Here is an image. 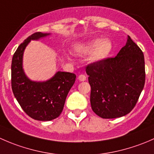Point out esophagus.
Here are the masks:
<instances>
[{"label":"esophagus","instance_id":"obj_1","mask_svg":"<svg viewBox=\"0 0 154 154\" xmlns=\"http://www.w3.org/2000/svg\"><path fill=\"white\" fill-rule=\"evenodd\" d=\"M78 80L80 81H85L86 80V77L84 75V74H80V75L78 76Z\"/></svg>","mask_w":154,"mask_h":154}]
</instances>
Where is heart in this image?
I'll list each match as a JSON object with an SVG mask.
<instances>
[{
    "instance_id": "heart-1",
    "label": "heart",
    "mask_w": 154,
    "mask_h": 154,
    "mask_svg": "<svg viewBox=\"0 0 154 154\" xmlns=\"http://www.w3.org/2000/svg\"><path fill=\"white\" fill-rule=\"evenodd\" d=\"M112 42L109 38H95L88 40L83 44L77 45L74 48L76 52L80 54H88V61L91 63H100L109 57L112 51Z\"/></svg>"
}]
</instances>
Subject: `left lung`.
I'll return each mask as SVG.
<instances>
[{
  "label": "left lung",
  "mask_w": 154,
  "mask_h": 154,
  "mask_svg": "<svg viewBox=\"0 0 154 154\" xmlns=\"http://www.w3.org/2000/svg\"><path fill=\"white\" fill-rule=\"evenodd\" d=\"M86 71L90 103L96 115L116 119L131 112L143 90L145 70L143 53L129 35L116 57L91 63Z\"/></svg>",
  "instance_id": "obj_1"
}]
</instances>
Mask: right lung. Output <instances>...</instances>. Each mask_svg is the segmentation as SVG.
Wrapping results in <instances>:
<instances>
[{
	"label": "right lung",
	"mask_w": 154,
	"mask_h": 154,
	"mask_svg": "<svg viewBox=\"0 0 154 154\" xmlns=\"http://www.w3.org/2000/svg\"><path fill=\"white\" fill-rule=\"evenodd\" d=\"M51 33L38 32L29 35L14 54L11 66L12 89L22 109L32 119L51 121L63 112L70 89L75 82L73 73L57 71L45 81H34L26 75L23 68V55L30 41H37Z\"/></svg>",
	"instance_id": "1"
}]
</instances>
